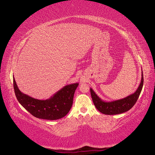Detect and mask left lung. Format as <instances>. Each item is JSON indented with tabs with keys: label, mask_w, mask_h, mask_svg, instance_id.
I'll return each instance as SVG.
<instances>
[{
	"label": "left lung",
	"mask_w": 155,
	"mask_h": 155,
	"mask_svg": "<svg viewBox=\"0 0 155 155\" xmlns=\"http://www.w3.org/2000/svg\"><path fill=\"white\" fill-rule=\"evenodd\" d=\"M143 85V72L141 71V80L137 90L135 93L122 99L111 102H106L97 96L92 89L90 88V92L93 103L96 108L102 114L105 115H116L124 113L130 110L134 106L142 90Z\"/></svg>",
	"instance_id": "1"
}]
</instances>
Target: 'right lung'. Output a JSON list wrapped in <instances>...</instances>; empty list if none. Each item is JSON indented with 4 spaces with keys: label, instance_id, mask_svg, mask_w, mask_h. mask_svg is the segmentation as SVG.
I'll list each match as a JSON object with an SVG mask.
<instances>
[{
    "label": "right lung",
    "instance_id": "1",
    "mask_svg": "<svg viewBox=\"0 0 155 155\" xmlns=\"http://www.w3.org/2000/svg\"><path fill=\"white\" fill-rule=\"evenodd\" d=\"M78 83L65 85L47 100L33 98L21 92L14 77V88L18 102L31 115L38 118L55 120L64 117L71 109Z\"/></svg>",
    "mask_w": 155,
    "mask_h": 155
}]
</instances>
